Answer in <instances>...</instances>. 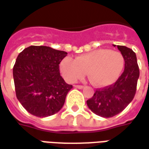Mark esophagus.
I'll return each mask as SVG.
<instances>
[{"label":"esophagus","instance_id":"obj_1","mask_svg":"<svg viewBox=\"0 0 149 149\" xmlns=\"http://www.w3.org/2000/svg\"><path fill=\"white\" fill-rule=\"evenodd\" d=\"M74 87L75 88H77V89H83L84 88V86L81 85H74Z\"/></svg>","mask_w":149,"mask_h":149}]
</instances>
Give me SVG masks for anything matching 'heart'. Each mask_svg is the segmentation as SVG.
<instances>
[{"label":"heart","mask_w":149,"mask_h":149,"mask_svg":"<svg viewBox=\"0 0 149 149\" xmlns=\"http://www.w3.org/2000/svg\"><path fill=\"white\" fill-rule=\"evenodd\" d=\"M124 68V57L121 52L109 49H97L76 57H67L60 64V71L69 82L88 77L93 85L106 87L114 84Z\"/></svg>","instance_id":"obj_1"}]
</instances>
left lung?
Wrapping results in <instances>:
<instances>
[{
  "label": "left lung",
  "instance_id": "1",
  "mask_svg": "<svg viewBox=\"0 0 149 149\" xmlns=\"http://www.w3.org/2000/svg\"><path fill=\"white\" fill-rule=\"evenodd\" d=\"M117 47L124 57V71L114 84L97 89L93 96L87 100L89 109L104 118L113 117L128 106L135 97L140 77L136 53L125 46Z\"/></svg>",
  "mask_w": 149,
  "mask_h": 149
}]
</instances>
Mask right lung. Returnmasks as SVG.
Returning a JSON list of instances; mask_svg holds the SVG:
<instances>
[{
  "label": "right lung",
  "mask_w": 149,
  "mask_h": 149,
  "mask_svg": "<svg viewBox=\"0 0 149 149\" xmlns=\"http://www.w3.org/2000/svg\"><path fill=\"white\" fill-rule=\"evenodd\" d=\"M67 54L46 46H31L17 56L13 68L15 92L30 114L44 118L63 107L72 88L60 73V62Z\"/></svg>",
  "instance_id": "right-lung-1"
}]
</instances>
